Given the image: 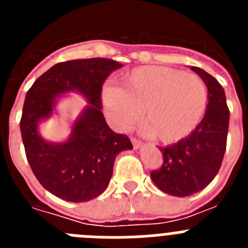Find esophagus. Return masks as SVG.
Wrapping results in <instances>:
<instances>
[{"mask_svg": "<svg viewBox=\"0 0 248 248\" xmlns=\"http://www.w3.org/2000/svg\"><path fill=\"white\" fill-rule=\"evenodd\" d=\"M131 143H133V146H134V149H139L140 146L143 145V143H141L140 140H138L137 138H131Z\"/></svg>", "mask_w": 248, "mask_h": 248, "instance_id": "obj_1", "label": "esophagus"}]
</instances>
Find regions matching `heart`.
<instances>
[{
	"label": "heart",
	"instance_id": "1",
	"mask_svg": "<svg viewBox=\"0 0 248 248\" xmlns=\"http://www.w3.org/2000/svg\"><path fill=\"white\" fill-rule=\"evenodd\" d=\"M122 88L107 87L103 103L113 125L124 129L143 110L149 134L164 144L177 143L202 120L209 92L200 77L161 65L134 68L120 79Z\"/></svg>",
	"mask_w": 248,
	"mask_h": 248
}]
</instances>
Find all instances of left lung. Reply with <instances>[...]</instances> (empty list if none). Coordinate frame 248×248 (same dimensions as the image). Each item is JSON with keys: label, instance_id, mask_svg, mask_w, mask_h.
I'll return each instance as SVG.
<instances>
[{"label": "left lung", "instance_id": "obj_1", "mask_svg": "<svg viewBox=\"0 0 248 248\" xmlns=\"http://www.w3.org/2000/svg\"><path fill=\"white\" fill-rule=\"evenodd\" d=\"M191 69L209 91L206 113L189 137L159 148L163 164L150 172L151 180L161 191L177 198L196 194L214 180L222 164L229 133L230 110L222 85L201 68Z\"/></svg>", "mask_w": 248, "mask_h": 248}]
</instances>
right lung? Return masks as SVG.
Wrapping results in <instances>:
<instances>
[{
  "label": "right lung",
  "mask_w": 248,
  "mask_h": 248,
  "mask_svg": "<svg viewBox=\"0 0 248 248\" xmlns=\"http://www.w3.org/2000/svg\"><path fill=\"white\" fill-rule=\"evenodd\" d=\"M122 67L107 58L57 63L37 78L26 94L19 126L26 156L37 180L47 191L71 202L99 196L113 175L115 157L133 149L126 135L108 126L102 110V85ZM78 91L90 104L75 122L64 143H49L38 134V123L49 117L61 93Z\"/></svg>",
  "instance_id": "obj_1"
}]
</instances>
